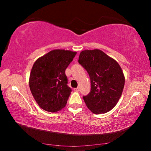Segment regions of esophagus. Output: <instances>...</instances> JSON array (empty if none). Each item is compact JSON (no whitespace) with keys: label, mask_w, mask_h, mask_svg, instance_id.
Segmentation results:
<instances>
[{"label":"esophagus","mask_w":151,"mask_h":151,"mask_svg":"<svg viewBox=\"0 0 151 151\" xmlns=\"http://www.w3.org/2000/svg\"><path fill=\"white\" fill-rule=\"evenodd\" d=\"M74 91H76V92H78L79 91H80V88H79V87H77V88H75V89H74Z\"/></svg>","instance_id":"esophagus-1"}]
</instances>
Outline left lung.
<instances>
[{"label": "left lung", "instance_id": "8db88e82", "mask_svg": "<svg viewBox=\"0 0 151 151\" xmlns=\"http://www.w3.org/2000/svg\"><path fill=\"white\" fill-rule=\"evenodd\" d=\"M78 63L87 71L91 89L83 98L94 114L105 113L118 103L124 86L121 66L113 58L98 49L85 50L80 53Z\"/></svg>", "mask_w": 151, "mask_h": 151}]
</instances>
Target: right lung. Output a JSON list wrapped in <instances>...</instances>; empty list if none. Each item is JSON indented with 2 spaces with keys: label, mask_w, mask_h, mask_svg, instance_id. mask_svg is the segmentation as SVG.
<instances>
[{
  "label": "right lung",
  "mask_w": 151,
  "mask_h": 151,
  "mask_svg": "<svg viewBox=\"0 0 151 151\" xmlns=\"http://www.w3.org/2000/svg\"><path fill=\"white\" fill-rule=\"evenodd\" d=\"M76 52L53 50L36 60L30 75L29 86L40 108L57 112L65 107L72 89L67 85L65 70Z\"/></svg>",
  "instance_id": "right-lung-1"
}]
</instances>
